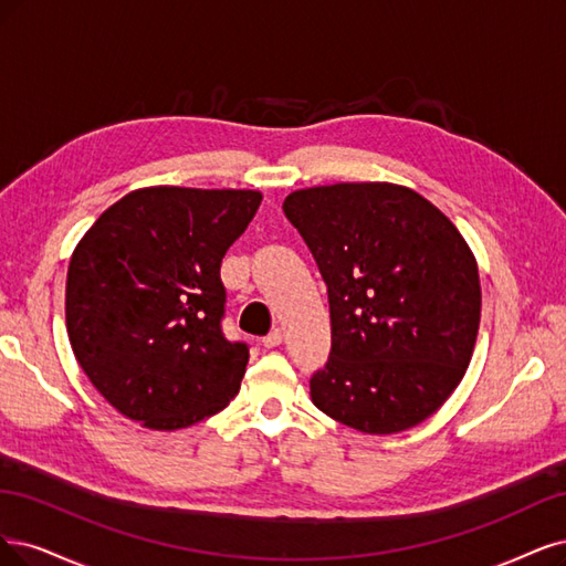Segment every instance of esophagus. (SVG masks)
Segmentation results:
<instances>
[{
    "instance_id": "1",
    "label": "esophagus",
    "mask_w": 566,
    "mask_h": 566,
    "mask_svg": "<svg viewBox=\"0 0 566 566\" xmlns=\"http://www.w3.org/2000/svg\"><path fill=\"white\" fill-rule=\"evenodd\" d=\"M282 340H284V333H282V328H275V331H270L268 336L263 338V347H277V345H282Z\"/></svg>"
}]
</instances>
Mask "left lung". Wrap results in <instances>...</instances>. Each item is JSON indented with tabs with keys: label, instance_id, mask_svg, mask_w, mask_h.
Listing matches in <instances>:
<instances>
[{
	"label": "left lung",
	"instance_id": "left-lung-1",
	"mask_svg": "<svg viewBox=\"0 0 566 566\" xmlns=\"http://www.w3.org/2000/svg\"><path fill=\"white\" fill-rule=\"evenodd\" d=\"M284 214L328 289L331 352L312 403L364 433L424 422L462 382L478 336L464 238L420 193L380 181L303 188Z\"/></svg>",
	"mask_w": 566,
	"mask_h": 566
}]
</instances>
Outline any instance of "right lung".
<instances>
[{
	"mask_svg": "<svg viewBox=\"0 0 566 566\" xmlns=\"http://www.w3.org/2000/svg\"><path fill=\"white\" fill-rule=\"evenodd\" d=\"M261 200L233 188H139L74 249L70 343L120 415L175 431L223 410L240 391L249 345L223 333L221 261Z\"/></svg>",
	"mask_w": 566,
	"mask_h": 566,
	"instance_id": "1",
	"label": "right lung"
}]
</instances>
